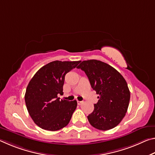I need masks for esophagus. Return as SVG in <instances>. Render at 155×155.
I'll list each match as a JSON object with an SVG mask.
<instances>
[{
	"label": "esophagus",
	"mask_w": 155,
	"mask_h": 155,
	"mask_svg": "<svg viewBox=\"0 0 155 155\" xmlns=\"http://www.w3.org/2000/svg\"><path fill=\"white\" fill-rule=\"evenodd\" d=\"M83 103V101H77V104H78V105H81V104H82Z\"/></svg>",
	"instance_id": "obj_1"
}]
</instances>
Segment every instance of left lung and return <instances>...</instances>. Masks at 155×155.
Wrapping results in <instances>:
<instances>
[{
  "label": "left lung",
  "mask_w": 155,
  "mask_h": 155,
  "mask_svg": "<svg viewBox=\"0 0 155 155\" xmlns=\"http://www.w3.org/2000/svg\"><path fill=\"white\" fill-rule=\"evenodd\" d=\"M77 68L85 72L91 87L99 95L93 112L87 116L90 124L102 130L115 127L124 118L129 104L127 81L114 68L98 60L83 61Z\"/></svg>",
  "instance_id": "1"
}]
</instances>
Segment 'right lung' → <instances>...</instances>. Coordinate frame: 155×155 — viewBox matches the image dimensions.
I'll return each instance as SVG.
<instances>
[{
	"label": "right lung",
	"instance_id": "obj_1",
	"mask_svg": "<svg viewBox=\"0 0 155 155\" xmlns=\"http://www.w3.org/2000/svg\"><path fill=\"white\" fill-rule=\"evenodd\" d=\"M78 61H54L41 68L26 90V106L33 122L44 130L55 131L68 124L77 106V101L61 100L65 76Z\"/></svg>",
	"mask_w": 155,
	"mask_h": 155
}]
</instances>
